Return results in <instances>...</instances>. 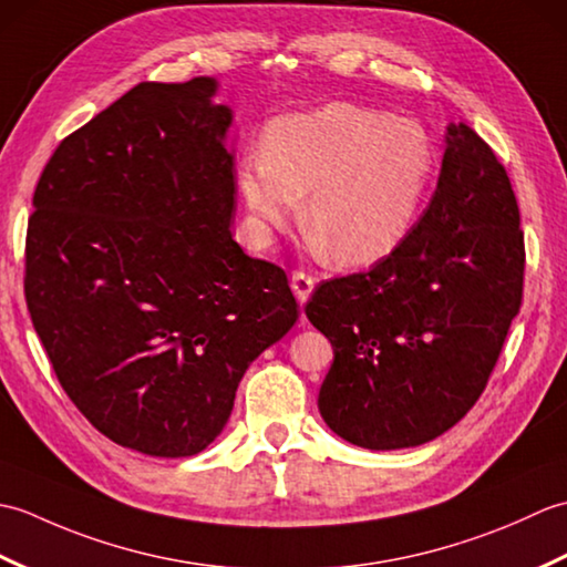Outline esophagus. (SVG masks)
I'll list each match as a JSON object with an SVG mask.
<instances>
[{
    "label": "esophagus",
    "instance_id": "1",
    "mask_svg": "<svg viewBox=\"0 0 567 567\" xmlns=\"http://www.w3.org/2000/svg\"><path fill=\"white\" fill-rule=\"evenodd\" d=\"M315 277H311L309 272H302V270H292V290L297 295L299 302H307L311 290H315Z\"/></svg>",
    "mask_w": 567,
    "mask_h": 567
}]
</instances>
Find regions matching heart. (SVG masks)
<instances>
[{
    "label": "heart",
    "mask_w": 567,
    "mask_h": 567,
    "mask_svg": "<svg viewBox=\"0 0 567 567\" xmlns=\"http://www.w3.org/2000/svg\"><path fill=\"white\" fill-rule=\"evenodd\" d=\"M436 153L414 118L353 102L275 118L265 151L238 165V187L258 244L302 207L319 248L343 265H370L414 231L431 189Z\"/></svg>",
    "instance_id": "obj_1"
}]
</instances>
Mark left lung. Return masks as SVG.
<instances>
[{"instance_id":"1","label":"left lung","mask_w":567,"mask_h":567,"mask_svg":"<svg viewBox=\"0 0 567 567\" xmlns=\"http://www.w3.org/2000/svg\"><path fill=\"white\" fill-rule=\"evenodd\" d=\"M509 175L465 124L449 126L439 185L404 244L321 282L307 319L333 346L319 412L370 451L421 445L487 388L524 297V231Z\"/></svg>"}]
</instances>
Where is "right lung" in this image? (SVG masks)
<instances>
[{
  "label": "right lung",
  "instance_id": "obj_1",
  "mask_svg": "<svg viewBox=\"0 0 567 567\" xmlns=\"http://www.w3.org/2000/svg\"><path fill=\"white\" fill-rule=\"evenodd\" d=\"M216 82H141L72 131L33 192L23 295L60 388L118 445L207 449L299 317L280 265L231 238Z\"/></svg>",
  "mask_w": 567,
  "mask_h": 567
}]
</instances>
